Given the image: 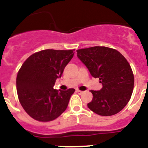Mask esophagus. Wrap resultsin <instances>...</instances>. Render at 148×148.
<instances>
[{
    "mask_svg": "<svg viewBox=\"0 0 148 148\" xmlns=\"http://www.w3.org/2000/svg\"><path fill=\"white\" fill-rule=\"evenodd\" d=\"M76 92L78 93V94H82L83 93H84V91H80V90L77 89V90H76Z\"/></svg>",
    "mask_w": 148,
    "mask_h": 148,
    "instance_id": "obj_1",
    "label": "esophagus"
}]
</instances>
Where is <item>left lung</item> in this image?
Masks as SVG:
<instances>
[{
	"label": "left lung",
	"instance_id": "1",
	"mask_svg": "<svg viewBox=\"0 0 148 148\" xmlns=\"http://www.w3.org/2000/svg\"><path fill=\"white\" fill-rule=\"evenodd\" d=\"M77 57L94 78L102 84L99 91H93L88 108L102 116L120 112L132 97L134 78L130 64L120 52L105 46L78 49Z\"/></svg>",
	"mask_w": 148,
	"mask_h": 148
}]
</instances>
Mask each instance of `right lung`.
<instances>
[{
  "label": "right lung",
  "mask_w": 148,
  "mask_h": 148,
  "mask_svg": "<svg viewBox=\"0 0 148 148\" xmlns=\"http://www.w3.org/2000/svg\"><path fill=\"white\" fill-rule=\"evenodd\" d=\"M74 50L46 49L29 56L16 76V90L21 105L28 115L38 121L58 118L66 110L74 88L54 89Z\"/></svg>",
  "instance_id": "right-lung-1"
}]
</instances>
